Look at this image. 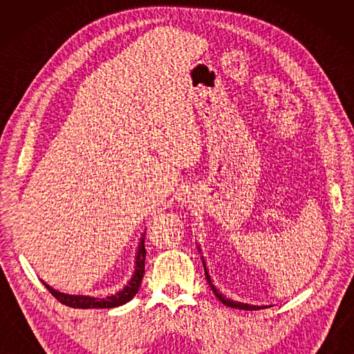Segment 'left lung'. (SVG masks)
I'll return each instance as SVG.
<instances>
[{"label":"left lung","mask_w":354,"mask_h":354,"mask_svg":"<svg viewBox=\"0 0 354 354\" xmlns=\"http://www.w3.org/2000/svg\"><path fill=\"white\" fill-rule=\"evenodd\" d=\"M205 266V265H204ZM205 277H207V281H208V286L209 288H212V290L214 292V295L219 298V301H222L225 306H228V307H232V309H243V310H259L260 307H255V306H248V304H242V303H236V301H231V299H228V298H225L222 293H219V290H217L214 286H213V283H212V278H209V275H208V270H207V268H205Z\"/></svg>","instance_id":"1"}]
</instances>
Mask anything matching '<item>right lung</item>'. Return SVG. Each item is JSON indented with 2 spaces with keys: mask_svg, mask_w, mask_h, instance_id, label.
Instances as JSON below:
<instances>
[{
  "mask_svg": "<svg viewBox=\"0 0 354 354\" xmlns=\"http://www.w3.org/2000/svg\"><path fill=\"white\" fill-rule=\"evenodd\" d=\"M145 236L146 232L141 237L140 248L137 252V261H135V274L131 278L129 284L126 286L123 290H120L118 293L112 297L106 298H91V297H82V295H65V293L57 292L55 289H51L48 284H45V288L50 290V293L55 297L57 301H61L62 304L74 307V309H111V307H118L123 306L127 301L135 297V293L138 292L141 280L145 277V260H146V246H145Z\"/></svg>",
  "mask_w": 354,
  "mask_h": 354,
  "instance_id": "1",
  "label": "right lung"
}]
</instances>
